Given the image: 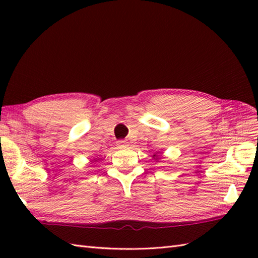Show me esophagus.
<instances>
[{"instance_id":"1","label":"esophagus","mask_w":258,"mask_h":258,"mask_svg":"<svg viewBox=\"0 0 258 258\" xmlns=\"http://www.w3.org/2000/svg\"><path fill=\"white\" fill-rule=\"evenodd\" d=\"M117 145L120 146V147H125V146H127V142L124 141V140H120V141L117 142Z\"/></svg>"}]
</instances>
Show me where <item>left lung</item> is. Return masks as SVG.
I'll list each match as a JSON object with an SVG mask.
<instances>
[{
  "mask_svg": "<svg viewBox=\"0 0 258 258\" xmlns=\"http://www.w3.org/2000/svg\"><path fill=\"white\" fill-rule=\"evenodd\" d=\"M153 156H154V157H155V156H156V155H153ZM156 160H157V157H156Z\"/></svg>",
  "mask_w": 258,
  "mask_h": 258,
  "instance_id": "8db88e82",
  "label": "left lung"
}]
</instances>
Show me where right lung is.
I'll use <instances>...</instances> for the list:
<instances>
[{"label":"right lung","instance_id":"obj_1","mask_svg":"<svg viewBox=\"0 0 258 258\" xmlns=\"http://www.w3.org/2000/svg\"><path fill=\"white\" fill-rule=\"evenodd\" d=\"M93 161H94V160H93Z\"/></svg>","mask_w":258,"mask_h":258}]
</instances>
